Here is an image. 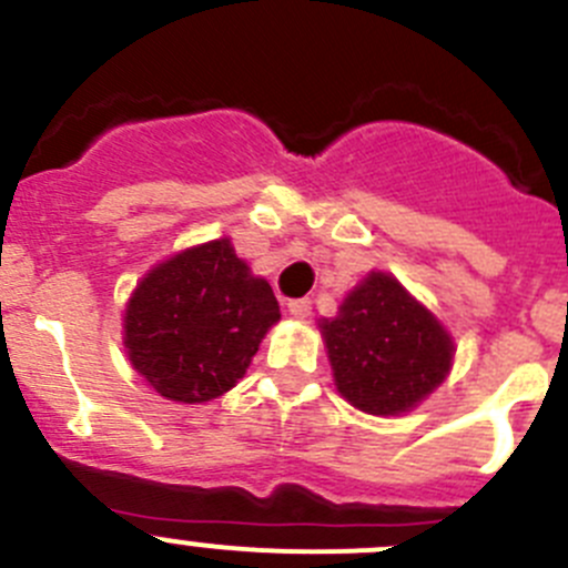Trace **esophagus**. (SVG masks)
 <instances>
[{"label":"esophagus","mask_w":568,"mask_h":568,"mask_svg":"<svg viewBox=\"0 0 568 568\" xmlns=\"http://www.w3.org/2000/svg\"><path fill=\"white\" fill-rule=\"evenodd\" d=\"M288 313L294 318H307V316H311V300H307V296H302V300H291L288 302Z\"/></svg>","instance_id":"esophagus-1"}]
</instances>
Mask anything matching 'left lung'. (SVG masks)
Returning a JSON list of instances; mask_svg holds the SVG:
<instances>
[{
  "label": "left lung",
  "mask_w": 568,
  "mask_h": 568,
  "mask_svg": "<svg viewBox=\"0 0 568 568\" xmlns=\"http://www.w3.org/2000/svg\"><path fill=\"white\" fill-rule=\"evenodd\" d=\"M335 388L372 416H399L447 379L455 344L444 324L399 280L372 272L322 318Z\"/></svg>",
  "instance_id": "8db88e82"
}]
</instances>
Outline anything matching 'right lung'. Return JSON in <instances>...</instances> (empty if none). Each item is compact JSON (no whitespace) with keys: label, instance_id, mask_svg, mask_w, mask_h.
Here are the masks:
<instances>
[{"label":"right lung","instance_id":"obj_1","mask_svg":"<svg viewBox=\"0 0 568 568\" xmlns=\"http://www.w3.org/2000/svg\"><path fill=\"white\" fill-rule=\"evenodd\" d=\"M280 322L272 285L255 277L230 239L158 263L124 311V349L152 388L196 405L227 394L263 335Z\"/></svg>","mask_w":568,"mask_h":568}]
</instances>
